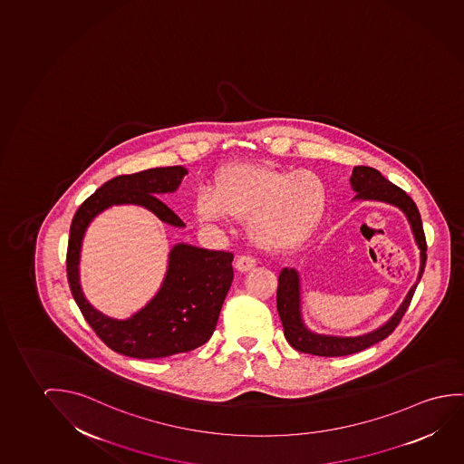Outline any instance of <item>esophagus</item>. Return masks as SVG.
I'll return each instance as SVG.
<instances>
[{
    "mask_svg": "<svg viewBox=\"0 0 464 464\" xmlns=\"http://www.w3.org/2000/svg\"><path fill=\"white\" fill-rule=\"evenodd\" d=\"M235 268L237 273H247L250 269L256 268V260L250 256H237L235 262Z\"/></svg>",
    "mask_w": 464,
    "mask_h": 464,
    "instance_id": "esophagus-1",
    "label": "esophagus"
}]
</instances>
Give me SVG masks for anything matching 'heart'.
<instances>
[{
  "instance_id": "1",
  "label": "heart",
  "mask_w": 464,
  "mask_h": 464,
  "mask_svg": "<svg viewBox=\"0 0 464 464\" xmlns=\"http://www.w3.org/2000/svg\"><path fill=\"white\" fill-rule=\"evenodd\" d=\"M327 201V183L313 170L229 162L212 175L210 193L198 195L195 214L204 223L247 222L260 249L285 254L316 233Z\"/></svg>"
}]
</instances>
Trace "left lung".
<instances>
[{"label":"left lung","instance_id":"left-lung-1","mask_svg":"<svg viewBox=\"0 0 464 464\" xmlns=\"http://www.w3.org/2000/svg\"><path fill=\"white\" fill-rule=\"evenodd\" d=\"M351 187L356 191L354 199H370V201H382L392 204L401 208L405 217L409 218L410 227L415 236L418 247L421 250V266L418 275V283L423 276L426 265V237H424L423 223L418 212L417 204L403 189L396 187L394 183L386 180L383 175L376 169L367 166H357L351 175ZM418 283L410 289L409 295L405 296L402 304L399 306L396 314L391 317L388 323L380 329L370 334L359 336H330L313 334L304 327L302 319V302H300V276L294 268H284L279 275L277 284V313L281 317L284 327V336L292 348L300 353H308L314 356L338 357L354 354L359 351L367 350L372 344L382 342L396 330L399 323L402 321L405 311L409 309L410 302L417 290Z\"/></svg>","mask_w":464,"mask_h":464}]
</instances>
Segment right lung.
I'll list each match as a JSON object with an SVG mask.
<instances>
[{
  "label": "right lung",
  "instance_id": "obj_1",
  "mask_svg": "<svg viewBox=\"0 0 464 464\" xmlns=\"http://www.w3.org/2000/svg\"><path fill=\"white\" fill-rule=\"evenodd\" d=\"M188 170L181 166L118 175L76 210L67 249V277L74 302L108 348L135 359H160L196 350L214 334L225 296L233 283V254L177 244L169 252L161 289L134 316L118 321L102 314L84 298L80 285L81 242L89 223L105 208L135 204L151 210L161 222L183 228L185 223L156 195L174 193Z\"/></svg>",
  "mask_w": 464,
  "mask_h": 464
}]
</instances>
